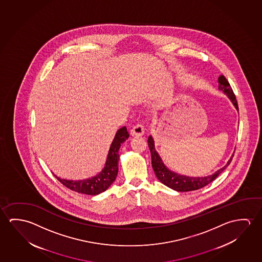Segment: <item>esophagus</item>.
<instances>
[{
	"mask_svg": "<svg viewBox=\"0 0 262 262\" xmlns=\"http://www.w3.org/2000/svg\"><path fill=\"white\" fill-rule=\"evenodd\" d=\"M130 134H131V136H132V137H142V136L145 134V129H144V126L142 125H139V124H137V125H136L135 126L132 127L131 131H130Z\"/></svg>",
	"mask_w": 262,
	"mask_h": 262,
	"instance_id": "1",
	"label": "esophagus"
}]
</instances>
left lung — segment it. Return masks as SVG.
<instances>
[{"label": "left lung", "mask_w": 262, "mask_h": 262, "mask_svg": "<svg viewBox=\"0 0 262 262\" xmlns=\"http://www.w3.org/2000/svg\"><path fill=\"white\" fill-rule=\"evenodd\" d=\"M219 89L224 92L230 101L232 102L234 106L237 110H238L236 96L234 95L232 88L230 86L228 80L225 78L224 75H220L219 77ZM147 143H148L150 152H151L152 166H153V169H154L157 178L160 182L166 185V187H170L176 191H193V190H196V189H200L201 187L207 186L213 180H215L219 177V174L222 173V171L225 170V168L229 166L234 157V154H233L231 158H229L228 163L226 164V166L216 171L214 174H209L207 177H199V178L187 177L184 174H177L166 167V165L163 163L162 158H160L158 151L155 148V141L152 136H149L148 137Z\"/></svg>", "instance_id": "left-lung-1"}]
</instances>
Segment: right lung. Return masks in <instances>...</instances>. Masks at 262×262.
Listing matches in <instances>:
<instances>
[{
  "label": "right lung",
  "instance_id": "add662e5",
  "mask_svg": "<svg viewBox=\"0 0 262 262\" xmlns=\"http://www.w3.org/2000/svg\"><path fill=\"white\" fill-rule=\"evenodd\" d=\"M128 137L129 134L125 126H123L122 128L117 130V134L108 151L107 158H106V162L104 168L99 174H96L91 179H83V180H67V179H60L55 174L54 177L58 179L63 186L68 187L71 190H74L78 193L95 195L105 191L117 179V173H118V161H119L118 151L120 148L121 144L124 143Z\"/></svg>",
  "mask_w": 262,
  "mask_h": 262
}]
</instances>
